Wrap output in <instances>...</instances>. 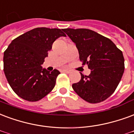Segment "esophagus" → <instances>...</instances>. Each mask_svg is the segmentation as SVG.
Wrapping results in <instances>:
<instances>
[{
    "instance_id": "1",
    "label": "esophagus",
    "mask_w": 134,
    "mask_h": 134,
    "mask_svg": "<svg viewBox=\"0 0 134 134\" xmlns=\"http://www.w3.org/2000/svg\"><path fill=\"white\" fill-rule=\"evenodd\" d=\"M62 72H64V73H70L71 71H70V70H62Z\"/></svg>"
}]
</instances>
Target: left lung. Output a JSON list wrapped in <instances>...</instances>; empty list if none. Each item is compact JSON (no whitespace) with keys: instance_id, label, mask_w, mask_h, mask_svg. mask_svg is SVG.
<instances>
[{"instance_id":"left-lung-1","label":"left lung","mask_w":134,"mask_h":134,"mask_svg":"<svg viewBox=\"0 0 134 134\" xmlns=\"http://www.w3.org/2000/svg\"><path fill=\"white\" fill-rule=\"evenodd\" d=\"M62 30L76 44L82 64H87L89 76L72 85L80 97L91 104L102 102L114 92L124 72L122 52L107 37L89 29Z\"/></svg>"}]
</instances>
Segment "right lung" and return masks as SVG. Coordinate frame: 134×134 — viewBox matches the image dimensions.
I'll list each match as a JSON object with an SVG mask.
<instances>
[{
	"instance_id": "add662e5",
	"label": "right lung",
	"mask_w": 134,
	"mask_h": 134,
	"mask_svg": "<svg viewBox=\"0 0 134 134\" xmlns=\"http://www.w3.org/2000/svg\"><path fill=\"white\" fill-rule=\"evenodd\" d=\"M57 28L37 27L16 37L4 52L3 70L12 90L28 102H37L51 92L60 72H49L41 64L59 37Z\"/></svg>"
}]
</instances>
